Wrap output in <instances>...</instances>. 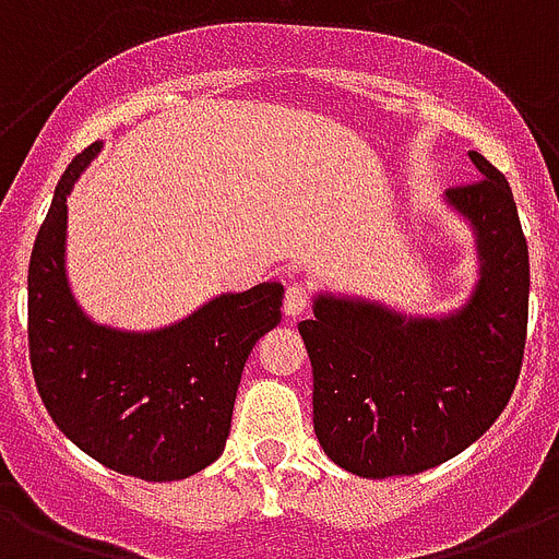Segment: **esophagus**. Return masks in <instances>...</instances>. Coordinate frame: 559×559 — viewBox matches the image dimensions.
I'll return each instance as SVG.
<instances>
[{"mask_svg": "<svg viewBox=\"0 0 559 559\" xmlns=\"http://www.w3.org/2000/svg\"><path fill=\"white\" fill-rule=\"evenodd\" d=\"M308 302H311V292H308L306 285H288V292H285V314L300 317L308 308Z\"/></svg>", "mask_w": 559, "mask_h": 559, "instance_id": "esophagus-1", "label": "esophagus"}]
</instances>
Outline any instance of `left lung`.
Instances as JSON below:
<instances>
[{"label":"left lung","mask_w":559,"mask_h":559,"mask_svg":"<svg viewBox=\"0 0 559 559\" xmlns=\"http://www.w3.org/2000/svg\"><path fill=\"white\" fill-rule=\"evenodd\" d=\"M479 178L448 190L476 230L479 285L448 317H404L320 294L302 320L314 372V432L343 471L386 479L459 456L511 401L528 334V242L511 187L471 153Z\"/></svg>","instance_id":"8db88e82"}]
</instances>
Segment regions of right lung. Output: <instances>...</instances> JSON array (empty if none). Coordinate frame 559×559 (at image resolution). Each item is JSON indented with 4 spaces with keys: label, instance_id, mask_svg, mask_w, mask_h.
Instances as JSON below:
<instances>
[{
    "label": "right lung",
    "instance_id": "right-lung-1",
    "mask_svg": "<svg viewBox=\"0 0 559 559\" xmlns=\"http://www.w3.org/2000/svg\"><path fill=\"white\" fill-rule=\"evenodd\" d=\"M97 150L62 173L31 251V369L48 415L83 453L123 476L187 479L222 456L245 360L280 323L285 288L222 294L158 332L92 323L66 280V199Z\"/></svg>",
    "mask_w": 559,
    "mask_h": 559
}]
</instances>
